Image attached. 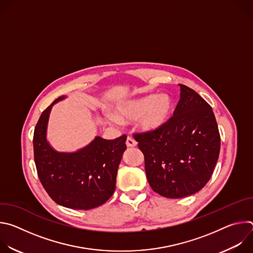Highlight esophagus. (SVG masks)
Masks as SVG:
<instances>
[{"label": "esophagus", "instance_id": "obj_1", "mask_svg": "<svg viewBox=\"0 0 253 253\" xmlns=\"http://www.w3.org/2000/svg\"><path fill=\"white\" fill-rule=\"evenodd\" d=\"M126 145L127 147H135L137 145V142L130 136L127 137V140H126Z\"/></svg>", "mask_w": 253, "mask_h": 253}]
</instances>
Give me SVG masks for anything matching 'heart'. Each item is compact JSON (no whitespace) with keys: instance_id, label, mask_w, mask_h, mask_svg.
I'll return each instance as SVG.
<instances>
[{"instance_id":"b5f03b06","label":"heart","mask_w":253,"mask_h":253,"mask_svg":"<svg viewBox=\"0 0 253 253\" xmlns=\"http://www.w3.org/2000/svg\"><path fill=\"white\" fill-rule=\"evenodd\" d=\"M172 110V99L166 95L151 94L119 104L116 108V119L134 121L140 119L142 129L152 131L167 122Z\"/></svg>"}]
</instances>
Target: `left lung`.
Here are the masks:
<instances>
[{"label":"left lung","mask_w":253,"mask_h":253,"mask_svg":"<svg viewBox=\"0 0 253 253\" xmlns=\"http://www.w3.org/2000/svg\"><path fill=\"white\" fill-rule=\"evenodd\" d=\"M179 86L181 92L173 116L156 130L133 135L144 154L151 188L167 198H182L201 190L220 151L211 106L191 88Z\"/></svg>","instance_id":"left-lung-1"}]
</instances>
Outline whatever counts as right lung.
Returning a JSON list of instances; mask_svg holds the SVG:
<instances>
[{"label": "right lung", "mask_w": 253, "mask_h": 253, "mask_svg": "<svg viewBox=\"0 0 253 253\" xmlns=\"http://www.w3.org/2000/svg\"><path fill=\"white\" fill-rule=\"evenodd\" d=\"M64 98L59 97L43 111L35 127V164L43 187L56 203L88 210L104 204L113 195L127 136L114 140L97 136L76 152L56 151L47 141V127L53 105Z\"/></svg>", "instance_id": "1"}]
</instances>
